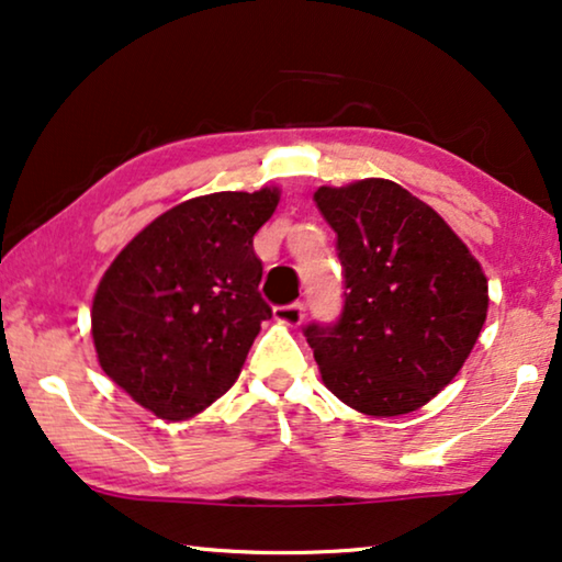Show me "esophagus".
Masks as SVG:
<instances>
[{"label": "esophagus", "instance_id": "1", "mask_svg": "<svg viewBox=\"0 0 562 562\" xmlns=\"http://www.w3.org/2000/svg\"><path fill=\"white\" fill-rule=\"evenodd\" d=\"M305 318V303H290V305H278L274 307V321L284 323V326H300Z\"/></svg>", "mask_w": 562, "mask_h": 562}]
</instances>
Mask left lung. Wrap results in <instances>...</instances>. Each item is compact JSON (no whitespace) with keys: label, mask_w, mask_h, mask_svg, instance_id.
Segmentation results:
<instances>
[{"label":"left lung","mask_w":562,"mask_h":562,"mask_svg":"<svg viewBox=\"0 0 562 562\" xmlns=\"http://www.w3.org/2000/svg\"><path fill=\"white\" fill-rule=\"evenodd\" d=\"M336 232L344 311L303 334L323 384L363 415H407L450 384L484 328L481 265L428 203L382 178L323 186Z\"/></svg>","instance_id":"8db88e82"}]
</instances>
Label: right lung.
Instances as JSON below:
<instances>
[{"label": "right lung", "instance_id": "1", "mask_svg": "<svg viewBox=\"0 0 562 562\" xmlns=\"http://www.w3.org/2000/svg\"><path fill=\"white\" fill-rule=\"evenodd\" d=\"M278 203V188L178 203L101 278L91 307L101 369L162 420H188L228 392L272 318L255 234Z\"/></svg>", "mask_w": 562, "mask_h": 562}]
</instances>
